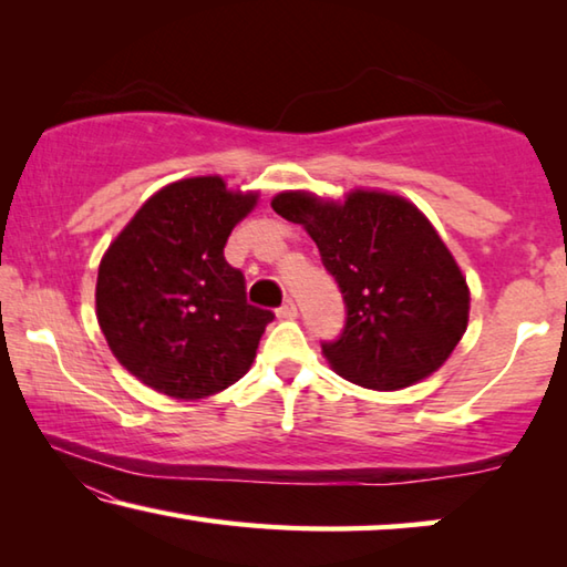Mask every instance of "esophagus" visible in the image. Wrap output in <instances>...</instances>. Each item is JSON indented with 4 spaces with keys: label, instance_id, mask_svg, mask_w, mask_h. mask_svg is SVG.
Returning a JSON list of instances; mask_svg holds the SVG:
<instances>
[{
    "label": "esophagus",
    "instance_id": "esophagus-1",
    "mask_svg": "<svg viewBox=\"0 0 567 567\" xmlns=\"http://www.w3.org/2000/svg\"><path fill=\"white\" fill-rule=\"evenodd\" d=\"M277 318H280V320H295L297 318L295 300H285L280 307H277Z\"/></svg>",
    "mask_w": 567,
    "mask_h": 567
}]
</instances>
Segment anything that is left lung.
Wrapping results in <instances>:
<instances>
[{
	"mask_svg": "<svg viewBox=\"0 0 567 567\" xmlns=\"http://www.w3.org/2000/svg\"><path fill=\"white\" fill-rule=\"evenodd\" d=\"M272 209L302 225L344 300V328L324 358L354 385L400 390L443 364L467 328L470 292L425 215L385 192L322 203L282 192Z\"/></svg>",
	"mask_w": 567,
	"mask_h": 567,
	"instance_id": "obj_1",
	"label": "left lung"
}]
</instances>
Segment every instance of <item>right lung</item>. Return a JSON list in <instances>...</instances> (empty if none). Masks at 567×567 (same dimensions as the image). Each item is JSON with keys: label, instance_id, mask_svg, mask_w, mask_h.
Here are the masks:
<instances>
[{"label": "right lung", "instance_id": "1", "mask_svg": "<svg viewBox=\"0 0 567 567\" xmlns=\"http://www.w3.org/2000/svg\"><path fill=\"white\" fill-rule=\"evenodd\" d=\"M255 203L219 177L179 179L152 195L102 257L100 328L114 358L152 390L199 400L252 364L275 315L247 302L225 245Z\"/></svg>", "mask_w": 567, "mask_h": 567}]
</instances>
